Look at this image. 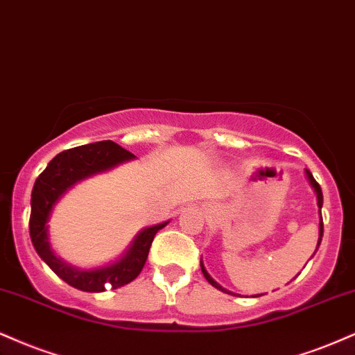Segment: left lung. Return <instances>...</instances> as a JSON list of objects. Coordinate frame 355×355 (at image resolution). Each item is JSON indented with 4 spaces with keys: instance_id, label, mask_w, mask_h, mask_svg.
<instances>
[{
    "instance_id": "8db88e82",
    "label": "left lung",
    "mask_w": 355,
    "mask_h": 355,
    "mask_svg": "<svg viewBox=\"0 0 355 355\" xmlns=\"http://www.w3.org/2000/svg\"><path fill=\"white\" fill-rule=\"evenodd\" d=\"M306 174H307V179H309V182H311V186L314 187V191H315V194H318V206H319V211H320V207H322V191H320V186H319V182L315 181L314 179V176H312V173L309 169H306ZM322 234H324V224H322V218H320V224H319V243H318V248H319V244H320V241H322ZM201 270H202V274H204V277L207 279V282H209L211 286H214V287H218V289H220V291H224V293H227L226 289H223V287H220L218 282L216 281H212V277L209 276V274H207V270L204 269V266H202V262H201ZM227 294H232V293H227Z\"/></svg>"
}]
</instances>
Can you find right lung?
<instances>
[{"mask_svg": "<svg viewBox=\"0 0 355 355\" xmlns=\"http://www.w3.org/2000/svg\"><path fill=\"white\" fill-rule=\"evenodd\" d=\"M135 154L121 148L112 141H99V143L78 146V148L66 149L54 156L46 169L36 179L31 193V216H29V236L35 245L36 252L62 281L69 286L76 287L86 293H103L106 284H111L112 289L129 284L139 276L146 259H148L149 248H151L156 232L168 223L157 224L141 231L129 251L123 259L106 268L94 270H79L58 259L54 256L48 243V223L49 212L54 202L68 191L74 182L81 181L96 173L114 168L119 162L132 159Z\"/></svg>", "mask_w": 355, "mask_h": 355, "instance_id": "add662e5", "label": "right lung"}]
</instances>
